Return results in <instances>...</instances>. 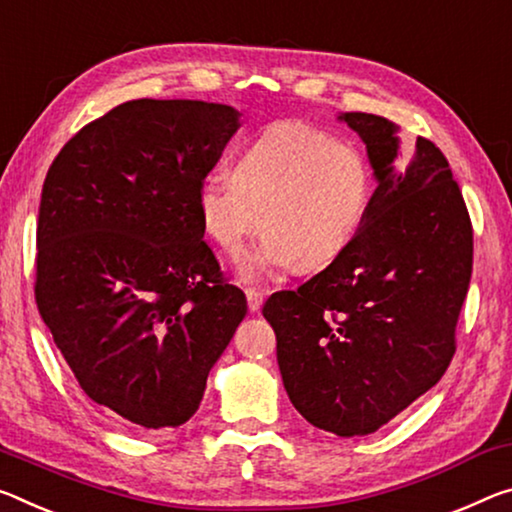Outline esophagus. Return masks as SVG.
Instances as JSON below:
<instances>
[{
    "mask_svg": "<svg viewBox=\"0 0 512 512\" xmlns=\"http://www.w3.org/2000/svg\"><path fill=\"white\" fill-rule=\"evenodd\" d=\"M246 298H248L250 312H259V307H262V303H264V294H262V291L248 287V289H246Z\"/></svg>",
    "mask_w": 512,
    "mask_h": 512,
    "instance_id": "obj_1",
    "label": "esophagus"
}]
</instances>
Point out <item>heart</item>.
Returning a JSON list of instances; mask_svg holds the SVG:
<instances>
[{
	"label": "heart",
	"instance_id": "1",
	"mask_svg": "<svg viewBox=\"0 0 512 512\" xmlns=\"http://www.w3.org/2000/svg\"><path fill=\"white\" fill-rule=\"evenodd\" d=\"M371 186V166L353 141L282 120L241 150L234 175L202 177L196 202L207 237L225 253H239L259 227L269 230L241 262L246 278H264L344 253L367 218Z\"/></svg>",
	"mask_w": 512,
	"mask_h": 512
}]
</instances>
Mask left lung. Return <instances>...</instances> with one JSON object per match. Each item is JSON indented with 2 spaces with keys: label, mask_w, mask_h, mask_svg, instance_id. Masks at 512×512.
<instances>
[{
  "label": "left lung",
  "mask_w": 512,
  "mask_h": 512,
  "mask_svg": "<svg viewBox=\"0 0 512 512\" xmlns=\"http://www.w3.org/2000/svg\"><path fill=\"white\" fill-rule=\"evenodd\" d=\"M376 177L358 237L296 291L264 303L289 401L312 426L369 435L426 394L456 353L474 234L440 148L373 113L339 116Z\"/></svg>",
  "instance_id": "8db88e82"
}]
</instances>
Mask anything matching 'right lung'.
<instances>
[{
	"instance_id": "1",
	"label": "right lung",
	"mask_w": 512,
	"mask_h": 512,
	"mask_svg": "<svg viewBox=\"0 0 512 512\" xmlns=\"http://www.w3.org/2000/svg\"><path fill=\"white\" fill-rule=\"evenodd\" d=\"M239 116L202 100H132L79 129L47 170L38 312L88 399L145 431L196 415L248 312L202 241L196 202Z\"/></svg>"
}]
</instances>
